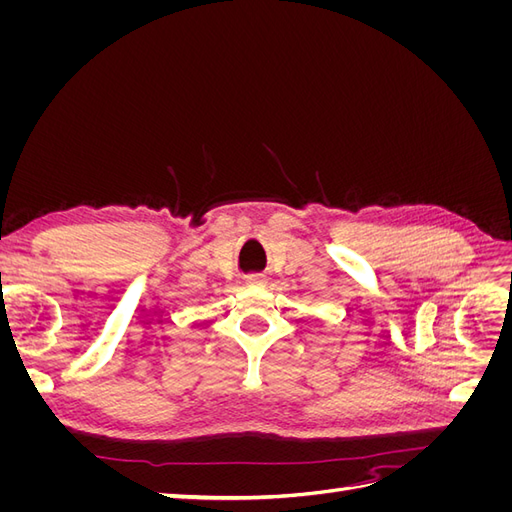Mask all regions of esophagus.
Listing matches in <instances>:
<instances>
[{"label":"esophagus","mask_w":512,"mask_h":512,"mask_svg":"<svg viewBox=\"0 0 512 512\" xmlns=\"http://www.w3.org/2000/svg\"><path fill=\"white\" fill-rule=\"evenodd\" d=\"M245 284L247 286H265L267 284V277L262 275V273H252V275L245 277Z\"/></svg>","instance_id":"obj_1"}]
</instances>
